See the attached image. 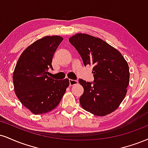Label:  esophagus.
I'll return each instance as SVG.
<instances>
[{"label":"esophagus","mask_w":148,"mask_h":148,"mask_svg":"<svg viewBox=\"0 0 148 148\" xmlns=\"http://www.w3.org/2000/svg\"><path fill=\"white\" fill-rule=\"evenodd\" d=\"M77 83L78 81H76V80H69V85H70V86L77 84Z\"/></svg>","instance_id":"1"}]
</instances>
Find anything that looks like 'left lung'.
Wrapping results in <instances>:
<instances>
[{
	"label": "left lung",
	"mask_w": 148,
	"mask_h": 148,
	"mask_svg": "<svg viewBox=\"0 0 148 148\" xmlns=\"http://www.w3.org/2000/svg\"><path fill=\"white\" fill-rule=\"evenodd\" d=\"M69 41L76 48L85 66L93 65L94 82L79 79L84 92L81 106L97 116H106L119 108L129 85V66L124 57L102 39L86 34H77Z\"/></svg>",
	"instance_id": "1"
}]
</instances>
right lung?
Returning a JSON list of instances; mask_svg holds the SVG:
<instances>
[{"label": "right lung", "mask_w": 148, "mask_h": 148, "mask_svg": "<svg viewBox=\"0 0 148 148\" xmlns=\"http://www.w3.org/2000/svg\"><path fill=\"white\" fill-rule=\"evenodd\" d=\"M63 38L45 36L27 47L18 58L13 74L14 91L18 99L34 114L54 110L59 104L68 79L54 80L48 76L54 52Z\"/></svg>", "instance_id": "right-lung-1"}]
</instances>
